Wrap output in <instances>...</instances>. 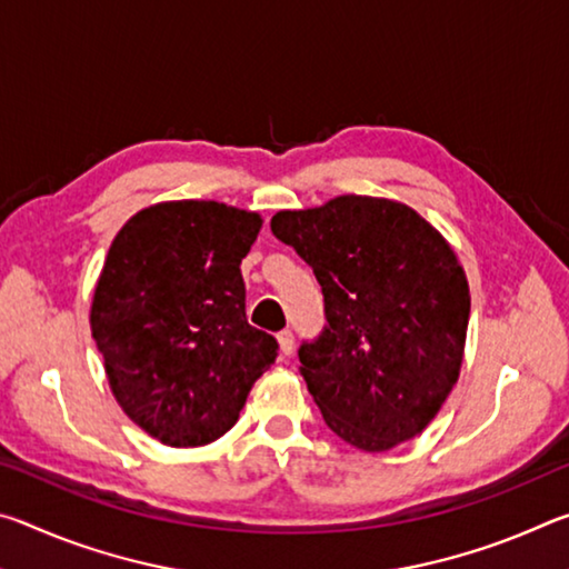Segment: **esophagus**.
I'll use <instances>...</instances> for the list:
<instances>
[{"mask_svg":"<svg viewBox=\"0 0 569 569\" xmlns=\"http://www.w3.org/2000/svg\"><path fill=\"white\" fill-rule=\"evenodd\" d=\"M278 346H281V353H283V356H291V353H293V349H296L293 333L288 331V329L278 333Z\"/></svg>","mask_w":569,"mask_h":569,"instance_id":"obj_1","label":"esophagus"}]
</instances>
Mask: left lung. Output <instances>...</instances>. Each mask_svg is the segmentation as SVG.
Wrapping results in <instances>:
<instances>
[{
	"label": "left lung",
	"mask_w": 569,
	"mask_h": 569,
	"mask_svg": "<svg viewBox=\"0 0 569 569\" xmlns=\"http://www.w3.org/2000/svg\"><path fill=\"white\" fill-rule=\"evenodd\" d=\"M271 230L321 283L326 326L298 359L329 429L363 451L421 435L459 379L469 323V283L445 236L369 196L281 210Z\"/></svg>",
	"instance_id": "left-lung-1"
}]
</instances>
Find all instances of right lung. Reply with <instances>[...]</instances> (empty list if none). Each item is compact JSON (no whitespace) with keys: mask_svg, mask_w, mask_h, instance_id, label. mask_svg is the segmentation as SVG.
<instances>
[{"mask_svg":"<svg viewBox=\"0 0 569 569\" xmlns=\"http://www.w3.org/2000/svg\"><path fill=\"white\" fill-rule=\"evenodd\" d=\"M263 220L216 200H170L114 236L90 326L110 389L142 431L203 447L238 421L278 341L246 319L240 261Z\"/></svg>","mask_w":569,"mask_h":569,"instance_id":"add662e5","label":"right lung"}]
</instances>
